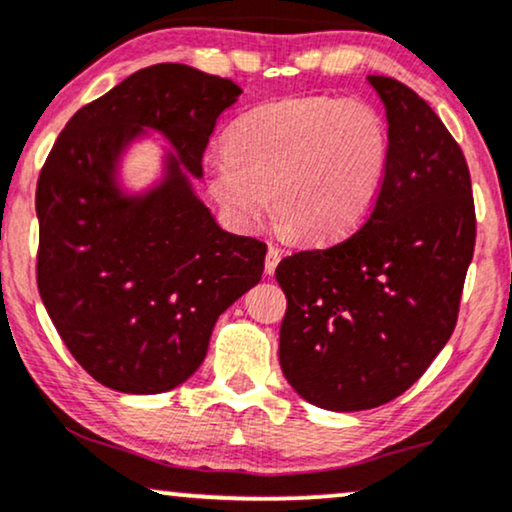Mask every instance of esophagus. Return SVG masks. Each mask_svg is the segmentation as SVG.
I'll return each instance as SVG.
<instances>
[{"mask_svg": "<svg viewBox=\"0 0 512 512\" xmlns=\"http://www.w3.org/2000/svg\"><path fill=\"white\" fill-rule=\"evenodd\" d=\"M279 262H281V250L274 248V245H269L267 260H264V272L272 276L276 272V267H279Z\"/></svg>", "mask_w": 512, "mask_h": 512, "instance_id": "obj_1", "label": "esophagus"}]
</instances>
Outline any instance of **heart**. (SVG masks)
Here are the masks:
<instances>
[{
  "mask_svg": "<svg viewBox=\"0 0 512 512\" xmlns=\"http://www.w3.org/2000/svg\"><path fill=\"white\" fill-rule=\"evenodd\" d=\"M389 155V126L372 104L288 97L233 121L229 150L207 159V186L240 229L267 214L272 193L283 231L331 243L365 221Z\"/></svg>",
  "mask_w": 512,
  "mask_h": 512,
  "instance_id": "b5f03b06",
  "label": "heart"
}]
</instances>
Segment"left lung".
Returning <instances> with one entry per match:
<instances>
[{"label":"left lung","mask_w":512,"mask_h":512,"mask_svg":"<svg viewBox=\"0 0 512 512\" xmlns=\"http://www.w3.org/2000/svg\"><path fill=\"white\" fill-rule=\"evenodd\" d=\"M391 155L360 231L276 267L288 307L283 377L324 410L379 408L408 391L458 322L477 219L465 155L434 109L396 78L367 76Z\"/></svg>","instance_id":"8db88e82"}]
</instances>
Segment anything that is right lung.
Listing matches in <instances>:
<instances>
[{
    "label": "right lung",
    "mask_w": 512,
    "mask_h": 512,
    "mask_svg": "<svg viewBox=\"0 0 512 512\" xmlns=\"http://www.w3.org/2000/svg\"><path fill=\"white\" fill-rule=\"evenodd\" d=\"M240 92L186 64L147 66L78 109L42 166L40 298L78 365L109 389L183 384L221 312L262 279L267 245L221 229L185 174L202 176L209 135ZM143 127L175 152L159 187L126 196L115 166Z\"/></svg>",
    "instance_id": "1"
}]
</instances>
